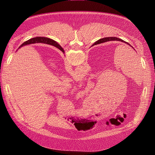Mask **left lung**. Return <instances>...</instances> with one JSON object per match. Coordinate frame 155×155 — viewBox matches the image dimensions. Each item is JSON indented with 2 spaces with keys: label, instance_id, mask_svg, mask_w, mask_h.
Listing matches in <instances>:
<instances>
[{
  "label": "left lung",
  "instance_id": "obj_1",
  "mask_svg": "<svg viewBox=\"0 0 155 155\" xmlns=\"http://www.w3.org/2000/svg\"><path fill=\"white\" fill-rule=\"evenodd\" d=\"M112 40H117V41H122V42H123V43H125L127 44L128 45H130L129 43H127V42H126V41H125L123 40L122 39L119 38H117V37H105V38H103L99 39V40L97 41V43H103V42H106V41H112ZM130 47H132V46H130ZM132 48H133V47H132ZM58 48H59L60 50H61L63 53L64 52V51L63 48H62V47L59 45V44H58Z\"/></svg>",
  "mask_w": 155,
  "mask_h": 155
}]
</instances>
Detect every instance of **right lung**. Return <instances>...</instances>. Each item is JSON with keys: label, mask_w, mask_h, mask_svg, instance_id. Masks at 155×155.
Segmentation results:
<instances>
[{"label": "right lung", "mask_w": 155, "mask_h": 155, "mask_svg": "<svg viewBox=\"0 0 155 155\" xmlns=\"http://www.w3.org/2000/svg\"><path fill=\"white\" fill-rule=\"evenodd\" d=\"M47 43V44H49V45H53L57 48H58V44L54 40L48 38H45V37H36V38H33L32 39H30L26 41H25L23 44L20 47H22L23 45H26L27 44H29L31 43Z\"/></svg>", "instance_id": "1"}]
</instances>
